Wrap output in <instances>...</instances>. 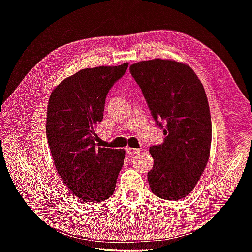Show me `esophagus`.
Segmentation results:
<instances>
[{"label": "esophagus", "instance_id": "obj_1", "mask_svg": "<svg viewBox=\"0 0 252 252\" xmlns=\"http://www.w3.org/2000/svg\"><path fill=\"white\" fill-rule=\"evenodd\" d=\"M126 152L127 155H130V156H132V155H136L141 152V149L138 148H132V147H126Z\"/></svg>", "mask_w": 252, "mask_h": 252}]
</instances>
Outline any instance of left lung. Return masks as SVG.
<instances>
[{
    "mask_svg": "<svg viewBox=\"0 0 252 252\" xmlns=\"http://www.w3.org/2000/svg\"><path fill=\"white\" fill-rule=\"evenodd\" d=\"M130 72L164 134L162 144L149 147L154 158L149 187L162 199H181L194 189L210 155L212 126L205 89L189 66L175 61L140 62Z\"/></svg>",
    "mask_w": 252,
    "mask_h": 252,
    "instance_id": "8db88e82",
    "label": "left lung"
}]
</instances>
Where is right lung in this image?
Listing matches in <instances>:
<instances>
[{
	"label": "right lung",
	"instance_id": "right-lung-1",
	"mask_svg": "<svg viewBox=\"0 0 252 252\" xmlns=\"http://www.w3.org/2000/svg\"><path fill=\"white\" fill-rule=\"evenodd\" d=\"M127 66L82 69L51 94L46 136L52 157L63 183L83 201H104L115 191L126 152L99 147L94 127L103 120L107 94Z\"/></svg>",
	"mask_w": 252,
	"mask_h": 252
}]
</instances>
